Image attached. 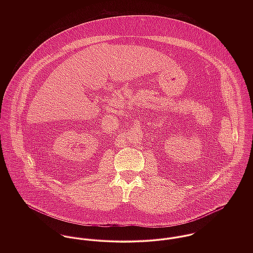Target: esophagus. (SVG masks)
<instances>
[{
  "instance_id": "34e87169",
  "label": "esophagus",
  "mask_w": 253,
  "mask_h": 253,
  "mask_svg": "<svg viewBox=\"0 0 253 253\" xmlns=\"http://www.w3.org/2000/svg\"><path fill=\"white\" fill-rule=\"evenodd\" d=\"M19 191H20V190H19Z\"/></svg>"
}]
</instances>
